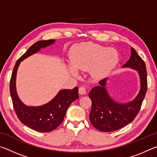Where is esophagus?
<instances>
[{"label":"esophagus","instance_id":"34e87169","mask_svg":"<svg viewBox=\"0 0 157 157\" xmlns=\"http://www.w3.org/2000/svg\"><path fill=\"white\" fill-rule=\"evenodd\" d=\"M79 94L80 95H84L86 94V89L85 88V86H81L79 88Z\"/></svg>","mask_w":157,"mask_h":157}]
</instances>
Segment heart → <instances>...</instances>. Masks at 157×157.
I'll use <instances>...</instances> for the list:
<instances>
[{
  "label": "heart",
  "mask_w": 157,
  "mask_h": 157,
  "mask_svg": "<svg viewBox=\"0 0 157 157\" xmlns=\"http://www.w3.org/2000/svg\"><path fill=\"white\" fill-rule=\"evenodd\" d=\"M73 67L69 68L72 75H78V71L91 70L92 75L100 77L107 74L118 62V53L113 48H107L96 44L83 43L74 46L70 52Z\"/></svg>",
  "instance_id": "1"
}]
</instances>
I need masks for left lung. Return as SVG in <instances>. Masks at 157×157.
Returning a JSON list of instances; mask_svg holds the SVG:
<instances>
[{
    "label": "left lung",
    "instance_id": "1",
    "mask_svg": "<svg viewBox=\"0 0 157 157\" xmlns=\"http://www.w3.org/2000/svg\"><path fill=\"white\" fill-rule=\"evenodd\" d=\"M123 67L132 68L138 71L140 79L139 93L131 102L118 103L109 96L105 88L107 78L101 79L99 85L94 87L89 94L92 102L90 122L101 132L116 131L132 123L139 113L145 98L147 89L145 63L133 48L129 59Z\"/></svg>",
    "mask_w": 157,
    "mask_h": 157
}]
</instances>
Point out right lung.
I'll return each mask as SVG.
<instances>
[{"label":"right lung","instance_id":"right-lung-1","mask_svg":"<svg viewBox=\"0 0 157 157\" xmlns=\"http://www.w3.org/2000/svg\"><path fill=\"white\" fill-rule=\"evenodd\" d=\"M55 43L54 39L38 41L29 48L15 63L10 82V95L16 114L25 125L35 131L49 132L62 123L70 105L79 98L78 87L73 89H63L47 104L39 107H28L21 102L16 90V77L18 66L25 58L37 52L41 48Z\"/></svg>","mask_w":157,"mask_h":157}]
</instances>
